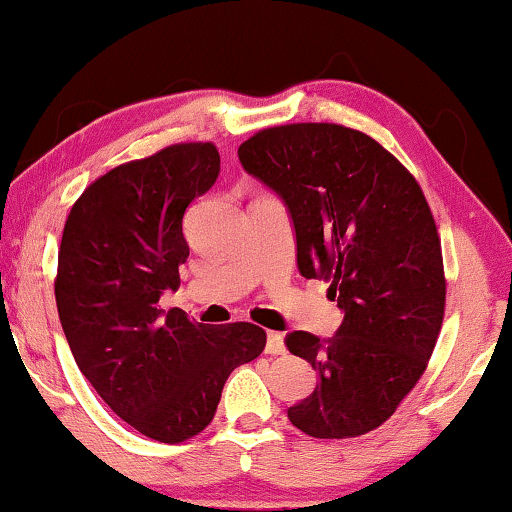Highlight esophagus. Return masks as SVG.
I'll list each match as a JSON object with an SVG mask.
<instances>
[{"label": "esophagus", "instance_id": "obj_1", "mask_svg": "<svg viewBox=\"0 0 512 512\" xmlns=\"http://www.w3.org/2000/svg\"><path fill=\"white\" fill-rule=\"evenodd\" d=\"M265 352H267V355H283V352H286V345H283V334L281 332L267 334Z\"/></svg>", "mask_w": 512, "mask_h": 512}]
</instances>
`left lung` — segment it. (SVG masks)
<instances>
[{
    "label": "left lung",
    "instance_id": "8db88e82",
    "mask_svg": "<svg viewBox=\"0 0 512 512\" xmlns=\"http://www.w3.org/2000/svg\"><path fill=\"white\" fill-rule=\"evenodd\" d=\"M238 157L286 206L297 270L329 281L343 313L329 338L286 334V348L318 371L288 419L318 439L364 435L419 382L442 329V245L426 196L375 139L334 123L261 130Z\"/></svg>",
    "mask_w": 512,
    "mask_h": 512
}]
</instances>
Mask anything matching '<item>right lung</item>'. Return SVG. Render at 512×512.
<instances>
[{
  "instance_id": "right-lung-1",
  "label": "right lung",
  "mask_w": 512,
  "mask_h": 512,
  "mask_svg": "<svg viewBox=\"0 0 512 512\" xmlns=\"http://www.w3.org/2000/svg\"><path fill=\"white\" fill-rule=\"evenodd\" d=\"M217 176L212 144L121 164L86 187L61 238L54 293L70 352L109 410L164 444L199 435L229 375L265 348L251 322L210 327L157 309L190 256L185 210Z\"/></svg>"
}]
</instances>
